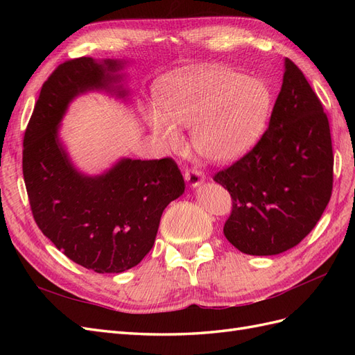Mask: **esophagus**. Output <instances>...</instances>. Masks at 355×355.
Instances as JSON below:
<instances>
[{
  "instance_id": "34e87169",
  "label": "esophagus",
  "mask_w": 355,
  "mask_h": 355,
  "mask_svg": "<svg viewBox=\"0 0 355 355\" xmlns=\"http://www.w3.org/2000/svg\"><path fill=\"white\" fill-rule=\"evenodd\" d=\"M185 180L189 184V187L196 188L204 180V175L197 168H187L185 170Z\"/></svg>"
}]
</instances>
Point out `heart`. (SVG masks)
<instances>
[{
  "mask_svg": "<svg viewBox=\"0 0 355 355\" xmlns=\"http://www.w3.org/2000/svg\"><path fill=\"white\" fill-rule=\"evenodd\" d=\"M158 110L148 111L154 135L168 148L184 137L178 125H192V142L204 158L228 163L244 155L263 133L271 111L265 83L223 67L170 73L155 92Z\"/></svg>",
  "mask_w": 355,
  "mask_h": 355,
  "instance_id": "heart-1",
  "label": "heart"
}]
</instances>
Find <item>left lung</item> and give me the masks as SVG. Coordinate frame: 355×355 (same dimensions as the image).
Wrapping results in <instances>:
<instances>
[{
    "instance_id": "obj_1",
    "label": "left lung",
    "mask_w": 355,
    "mask_h": 355,
    "mask_svg": "<svg viewBox=\"0 0 355 355\" xmlns=\"http://www.w3.org/2000/svg\"><path fill=\"white\" fill-rule=\"evenodd\" d=\"M213 180L232 198L225 237L245 254L283 253L320 220L333 188L330 127L323 105L290 59L259 142Z\"/></svg>"
}]
</instances>
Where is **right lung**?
Wrapping results in <instances>:
<instances>
[{
	"instance_id": "right-lung-1",
	"label": "right lung",
	"mask_w": 355,
	"mask_h": 355,
	"mask_svg": "<svg viewBox=\"0 0 355 355\" xmlns=\"http://www.w3.org/2000/svg\"><path fill=\"white\" fill-rule=\"evenodd\" d=\"M123 62L78 58L60 63L42 84L24 136V179L32 214L58 249L87 270L123 272L153 249L161 214L184 194L171 158H123L101 176L75 170L58 130L69 102L89 90L116 85Z\"/></svg>"
}]
</instances>
